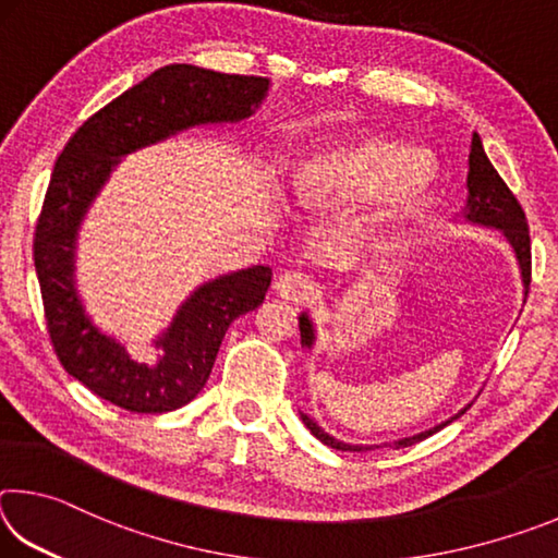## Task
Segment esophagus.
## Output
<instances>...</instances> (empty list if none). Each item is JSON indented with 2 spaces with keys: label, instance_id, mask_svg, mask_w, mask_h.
<instances>
[{
  "label": "esophagus",
  "instance_id": "esophagus-1",
  "mask_svg": "<svg viewBox=\"0 0 558 558\" xmlns=\"http://www.w3.org/2000/svg\"><path fill=\"white\" fill-rule=\"evenodd\" d=\"M276 290H278L280 298H286L290 302H302V300H307L310 295H315V280L305 276V272L288 270L278 278Z\"/></svg>",
  "mask_w": 558,
  "mask_h": 558
}]
</instances>
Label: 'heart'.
<instances>
[{
	"label": "heart",
	"mask_w": 558,
	"mask_h": 558,
	"mask_svg": "<svg viewBox=\"0 0 558 558\" xmlns=\"http://www.w3.org/2000/svg\"><path fill=\"white\" fill-rule=\"evenodd\" d=\"M436 177L430 155L411 153L401 140L359 135L307 155L295 169L292 186L307 206L374 194V221H393L428 199Z\"/></svg>",
	"instance_id": "heart-1"
}]
</instances>
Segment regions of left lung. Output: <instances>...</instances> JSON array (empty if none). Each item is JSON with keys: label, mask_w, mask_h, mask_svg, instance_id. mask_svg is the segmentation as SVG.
I'll list each match as a JSON object with an SVG mask.
<instances>
[{"label": "left lung", "mask_w": 558, "mask_h": 558, "mask_svg": "<svg viewBox=\"0 0 558 558\" xmlns=\"http://www.w3.org/2000/svg\"><path fill=\"white\" fill-rule=\"evenodd\" d=\"M468 162H470L468 204H465V214H462V216H465L470 223L493 226V229H499L505 233V239L509 241V245H512L514 253H517L519 268H522V282H524V295H526L529 282H532V241H529V223H526L522 204H519L517 196L509 192L505 179L497 174V169L487 159L483 143H480L477 135H472V149H470ZM300 344L307 347V349L315 344V329H313V323H310V317L305 313L300 315ZM465 411L468 409H462L458 415H452L450 421L440 423V426L430 428V430H423V433H418V436L396 440L393 446L396 448H409V446H413V442L426 440L428 436H433V433H438L440 428H446L448 423L460 418V415ZM300 418L317 440H323L325 446L335 448V450L362 452V450L384 448V446L391 448V442H384V446H369V448H366V446H349V442L337 440V438L329 436V433H325L313 418H310L307 413H300Z\"/></svg>", "instance_id": "obj_1"}]
</instances>
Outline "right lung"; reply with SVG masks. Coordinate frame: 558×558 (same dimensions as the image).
Returning <instances> with one entry per match:
<instances>
[{
  "instance_id": "add662e5",
  "label": "right lung",
  "mask_w": 558,
  "mask_h": 558,
  "mask_svg": "<svg viewBox=\"0 0 558 558\" xmlns=\"http://www.w3.org/2000/svg\"><path fill=\"white\" fill-rule=\"evenodd\" d=\"M268 88L263 75L165 65L83 122L56 159L36 221L34 266L53 352L100 399L130 413H167L196 399L226 329L266 300L272 270L253 266L204 282L155 342L162 359L155 366L140 364L90 323L75 290L73 256L83 216L120 157L189 128L251 118Z\"/></svg>"
}]
</instances>
